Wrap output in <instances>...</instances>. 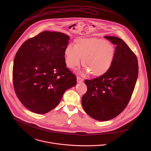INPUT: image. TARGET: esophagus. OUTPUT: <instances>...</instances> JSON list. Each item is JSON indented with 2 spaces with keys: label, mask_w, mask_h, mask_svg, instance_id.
<instances>
[{
  "label": "esophagus",
  "mask_w": 151,
  "mask_h": 151,
  "mask_svg": "<svg viewBox=\"0 0 151 151\" xmlns=\"http://www.w3.org/2000/svg\"><path fill=\"white\" fill-rule=\"evenodd\" d=\"M83 81V79L82 78H80V77H79V76L77 77V82H78V83L82 82Z\"/></svg>",
  "instance_id": "esophagus-1"
}]
</instances>
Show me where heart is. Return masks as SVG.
<instances>
[{
    "mask_svg": "<svg viewBox=\"0 0 151 151\" xmlns=\"http://www.w3.org/2000/svg\"><path fill=\"white\" fill-rule=\"evenodd\" d=\"M115 55V48L108 41L93 37L75 40V46L68 45L64 50L66 64L74 69L81 61L85 72L93 77L104 75L111 67Z\"/></svg>",
    "mask_w": 151,
    "mask_h": 151,
    "instance_id": "b5f03b06",
    "label": "heart"
}]
</instances>
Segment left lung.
Returning <instances> with one entry per match:
<instances>
[{"label":"left lung","instance_id":"1","mask_svg":"<svg viewBox=\"0 0 151 151\" xmlns=\"http://www.w3.org/2000/svg\"><path fill=\"white\" fill-rule=\"evenodd\" d=\"M116 45L112 64L104 75L85 80L87 91L82 97L84 111L94 119L109 121L127 106L137 81L139 66L136 55L121 39L104 36Z\"/></svg>","mask_w":151,"mask_h":151}]
</instances>
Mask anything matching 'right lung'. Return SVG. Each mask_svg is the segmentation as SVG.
<instances>
[{
	"mask_svg": "<svg viewBox=\"0 0 151 151\" xmlns=\"http://www.w3.org/2000/svg\"><path fill=\"white\" fill-rule=\"evenodd\" d=\"M68 35L45 31L24 42L13 65L15 93L26 108L46 114L59 104L63 94L76 84V77L66 68L64 50Z\"/></svg>",
	"mask_w": 151,
	"mask_h": 151,
	"instance_id": "add662e5",
	"label": "right lung"
}]
</instances>
